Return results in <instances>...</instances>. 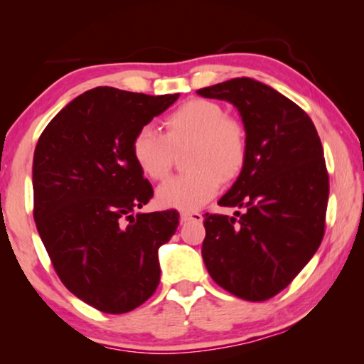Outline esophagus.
<instances>
[{"mask_svg": "<svg viewBox=\"0 0 364 364\" xmlns=\"http://www.w3.org/2000/svg\"><path fill=\"white\" fill-rule=\"evenodd\" d=\"M181 221L183 223H191V221H194V223H200L202 215L199 212L184 210V212H181Z\"/></svg>", "mask_w": 364, "mask_h": 364, "instance_id": "obj_1", "label": "esophagus"}]
</instances>
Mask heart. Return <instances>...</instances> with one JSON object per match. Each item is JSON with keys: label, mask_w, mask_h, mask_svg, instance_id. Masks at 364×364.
Wrapping results in <instances>:
<instances>
[{"label": "heart", "mask_w": 364, "mask_h": 364, "mask_svg": "<svg viewBox=\"0 0 364 364\" xmlns=\"http://www.w3.org/2000/svg\"><path fill=\"white\" fill-rule=\"evenodd\" d=\"M165 130L144 125L132 143L134 162L151 180H165L173 165L175 151L191 144L186 173L170 178L157 189L164 207L194 210L218 193L221 180L241 173L247 160V133L237 120L226 115L217 102L193 100L165 119Z\"/></svg>", "instance_id": "obj_1"}]
</instances>
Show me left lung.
<instances>
[{"mask_svg": "<svg viewBox=\"0 0 364 364\" xmlns=\"http://www.w3.org/2000/svg\"><path fill=\"white\" fill-rule=\"evenodd\" d=\"M231 102L247 133V160L218 200L242 213L205 215L202 258L232 295L263 301L291 284L324 236L329 176L310 117L284 95L242 77L197 90Z\"/></svg>", "mask_w": 364, "mask_h": 364, "instance_id": "left-lung-1", "label": "left lung"}]
</instances>
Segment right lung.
Returning <instances> with one entry per match:
<instances>
[{
	"label": "right lung",
	"mask_w": 364,
	"mask_h": 364,
	"mask_svg": "<svg viewBox=\"0 0 364 364\" xmlns=\"http://www.w3.org/2000/svg\"><path fill=\"white\" fill-rule=\"evenodd\" d=\"M178 96L97 86L67 104L35 147L36 230L63 284L100 311H132L159 286V247L180 213H133L154 191L132 143Z\"/></svg>",
	"instance_id": "obj_1"
}]
</instances>
